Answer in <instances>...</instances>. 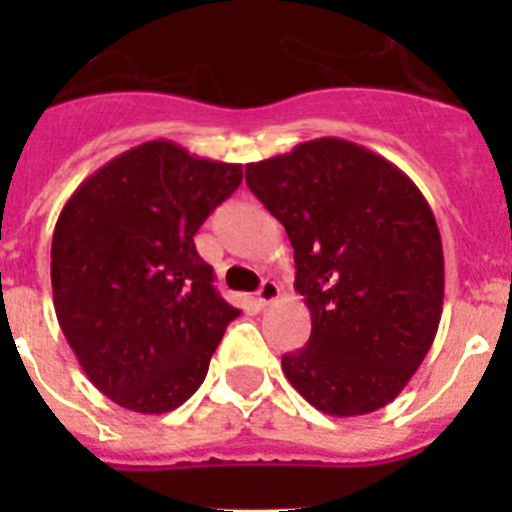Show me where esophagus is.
I'll return each instance as SVG.
<instances>
[{"label":"esophagus","instance_id":"34e87169","mask_svg":"<svg viewBox=\"0 0 512 512\" xmlns=\"http://www.w3.org/2000/svg\"><path fill=\"white\" fill-rule=\"evenodd\" d=\"M279 297V284L271 282V279H266V282H261L259 292H256V302H259L261 307L271 305V302L277 300Z\"/></svg>","mask_w":512,"mask_h":512}]
</instances>
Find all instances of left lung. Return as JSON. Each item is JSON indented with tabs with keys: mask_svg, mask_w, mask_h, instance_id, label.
<instances>
[{
	"mask_svg": "<svg viewBox=\"0 0 512 512\" xmlns=\"http://www.w3.org/2000/svg\"><path fill=\"white\" fill-rule=\"evenodd\" d=\"M246 184L295 248L312 333L284 377L320 413L384 408L436 338L443 246L408 174L351 140L315 138L246 166Z\"/></svg>",
	"mask_w": 512,
	"mask_h": 512,
	"instance_id": "obj_1",
	"label": "left lung"
}]
</instances>
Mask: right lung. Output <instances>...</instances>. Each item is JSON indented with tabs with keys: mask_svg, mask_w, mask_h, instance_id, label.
Wrapping results in <instances>:
<instances>
[{
	"mask_svg": "<svg viewBox=\"0 0 512 512\" xmlns=\"http://www.w3.org/2000/svg\"><path fill=\"white\" fill-rule=\"evenodd\" d=\"M241 179V164L148 140L63 205L51 246L56 318L89 382L120 408L158 415L187 402L241 315L194 248Z\"/></svg>",
	"mask_w": 512,
	"mask_h": 512,
	"instance_id": "1",
	"label": "right lung"
}]
</instances>
